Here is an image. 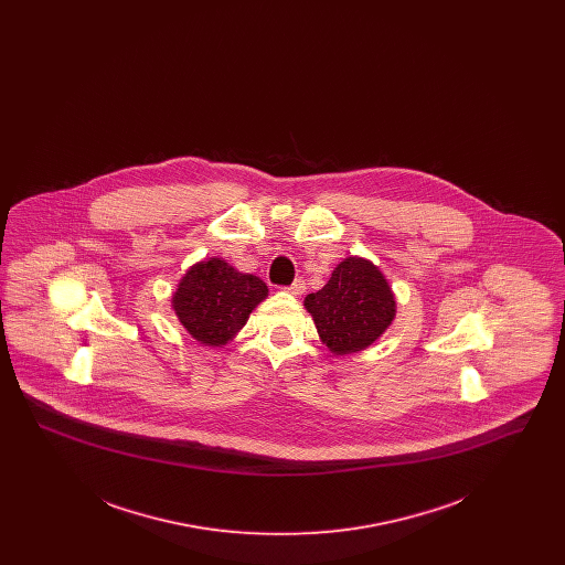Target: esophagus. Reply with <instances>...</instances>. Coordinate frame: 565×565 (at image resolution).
Listing matches in <instances>:
<instances>
[{
  "label": "esophagus",
  "mask_w": 565,
  "mask_h": 565,
  "mask_svg": "<svg viewBox=\"0 0 565 565\" xmlns=\"http://www.w3.org/2000/svg\"><path fill=\"white\" fill-rule=\"evenodd\" d=\"M305 288H307V286H305V281H302V279H296L295 284H292V286H288L286 290H288L290 295L298 296L305 292Z\"/></svg>",
  "instance_id": "obj_1"
}]
</instances>
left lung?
Instances as JSON below:
<instances>
[{"mask_svg": "<svg viewBox=\"0 0 565 565\" xmlns=\"http://www.w3.org/2000/svg\"><path fill=\"white\" fill-rule=\"evenodd\" d=\"M323 343L337 353L364 350L396 316V300L369 260L345 258L322 290L305 298Z\"/></svg>", "mask_w": 565, "mask_h": 565, "instance_id": "1", "label": "left lung"}]
</instances>
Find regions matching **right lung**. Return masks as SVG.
<instances>
[{
	"label": "right lung",
	"instance_id": "add662e5",
	"mask_svg": "<svg viewBox=\"0 0 565 565\" xmlns=\"http://www.w3.org/2000/svg\"><path fill=\"white\" fill-rule=\"evenodd\" d=\"M269 295L267 284L212 258L194 265L173 295L182 326L203 345L220 348L239 332L252 309Z\"/></svg>",
	"mask_w": 565,
	"mask_h": 565
}]
</instances>
